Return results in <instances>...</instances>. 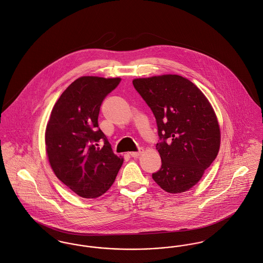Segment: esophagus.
Segmentation results:
<instances>
[{
  "label": "esophagus",
  "instance_id": "esophagus-1",
  "mask_svg": "<svg viewBox=\"0 0 263 263\" xmlns=\"http://www.w3.org/2000/svg\"><path fill=\"white\" fill-rule=\"evenodd\" d=\"M143 148H139V150L138 151H134V152H131L130 154H131V156L132 157H138L139 155H141L142 153H143Z\"/></svg>",
  "mask_w": 263,
  "mask_h": 263
}]
</instances>
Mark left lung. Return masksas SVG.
<instances>
[{
  "label": "left lung",
  "mask_w": 263,
  "mask_h": 263,
  "mask_svg": "<svg viewBox=\"0 0 263 263\" xmlns=\"http://www.w3.org/2000/svg\"><path fill=\"white\" fill-rule=\"evenodd\" d=\"M133 86L156 119L161 140L156 150L162 164L152 178L170 194L189 191L220 149V126L211 103L195 84L177 74L135 79Z\"/></svg>",
  "instance_id": "8db88e82"
}]
</instances>
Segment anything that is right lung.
<instances>
[{
	"instance_id": "add662e5",
	"label": "right lung",
	"mask_w": 263,
	"mask_h": 263,
	"mask_svg": "<svg viewBox=\"0 0 263 263\" xmlns=\"http://www.w3.org/2000/svg\"><path fill=\"white\" fill-rule=\"evenodd\" d=\"M120 82V78H79L61 93L46 125L45 149L50 166L59 180L82 198L104 195L124 161L114 154L98 124L104 99ZM102 140L103 147L98 144Z\"/></svg>"
}]
</instances>
